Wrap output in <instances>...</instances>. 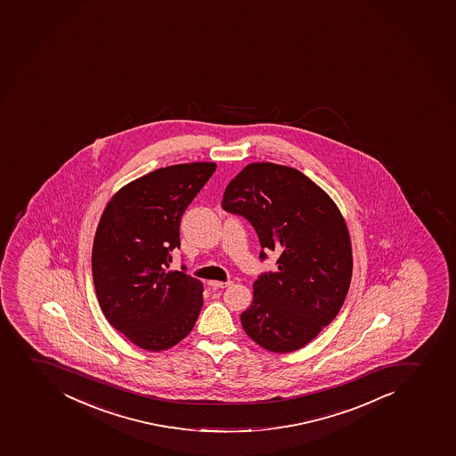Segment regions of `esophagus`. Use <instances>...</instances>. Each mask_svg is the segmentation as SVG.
Instances as JSON below:
<instances>
[{"instance_id": "34e87169", "label": "esophagus", "mask_w": 456, "mask_h": 456, "mask_svg": "<svg viewBox=\"0 0 456 456\" xmlns=\"http://www.w3.org/2000/svg\"><path fill=\"white\" fill-rule=\"evenodd\" d=\"M232 281H209L208 282V286L212 287V289H224V287L231 286Z\"/></svg>"}]
</instances>
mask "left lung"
Masks as SVG:
<instances>
[{
  "label": "left lung",
  "instance_id": "1",
  "mask_svg": "<svg viewBox=\"0 0 456 456\" xmlns=\"http://www.w3.org/2000/svg\"><path fill=\"white\" fill-rule=\"evenodd\" d=\"M223 209L244 216L275 271L254 281L253 304L240 314L245 334L273 353L304 347L343 306L352 280L347 225L328 194L287 166L253 163L225 187Z\"/></svg>",
  "mask_w": 456,
  "mask_h": 456
}]
</instances>
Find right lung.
<instances>
[{"label":"right lung","instance_id":"1","mask_svg":"<svg viewBox=\"0 0 456 456\" xmlns=\"http://www.w3.org/2000/svg\"><path fill=\"white\" fill-rule=\"evenodd\" d=\"M216 163L157 169L110 199L93 247V280L104 317L137 347L160 352L191 332L203 305L202 282L167 271L181 247L183 212Z\"/></svg>","mask_w":456,"mask_h":456}]
</instances>
